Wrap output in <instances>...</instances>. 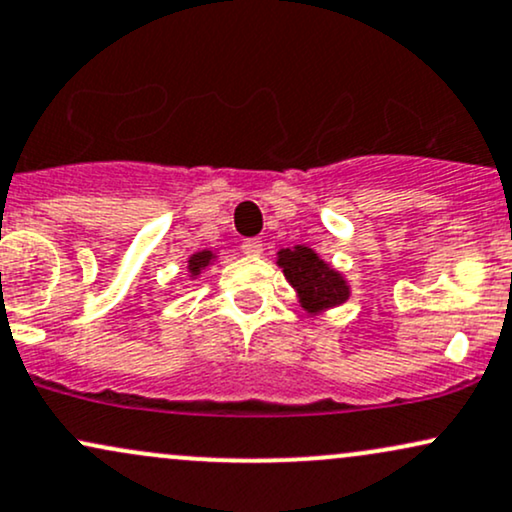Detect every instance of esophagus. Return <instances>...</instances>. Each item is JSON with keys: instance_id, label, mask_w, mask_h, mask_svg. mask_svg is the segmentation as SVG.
<instances>
[{"instance_id": "esophagus-1", "label": "esophagus", "mask_w": 512, "mask_h": 512, "mask_svg": "<svg viewBox=\"0 0 512 512\" xmlns=\"http://www.w3.org/2000/svg\"><path fill=\"white\" fill-rule=\"evenodd\" d=\"M240 248H243L245 255L257 257V255H262L264 245H262L260 238H248V240H243V245H240Z\"/></svg>"}]
</instances>
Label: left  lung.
<instances>
[{"label": "left lung", "instance_id": "1", "mask_svg": "<svg viewBox=\"0 0 512 512\" xmlns=\"http://www.w3.org/2000/svg\"><path fill=\"white\" fill-rule=\"evenodd\" d=\"M276 264L293 286L298 303L307 315H322L331 307L348 303L350 283L346 276L307 245L281 248L276 252Z\"/></svg>", "mask_w": 512, "mask_h": 512}]
</instances>
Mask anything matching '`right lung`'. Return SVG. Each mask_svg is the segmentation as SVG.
<instances>
[{
  "instance_id": "add662e5",
  "label": "right lung",
  "mask_w": 512,
  "mask_h": 512,
  "mask_svg": "<svg viewBox=\"0 0 512 512\" xmlns=\"http://www.w3.org/2000/svg\"><path fill=\"white\" fill-rule=\"evenodd\" d=\"M217 257H219L217 252L209 248L193 252V255L188 257V267H186L190 281H195L197 276H202V272H207V267H212V264L217 262Z\"/></svg>"
}]
</instances>
